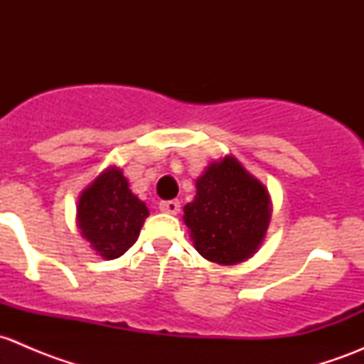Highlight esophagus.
<instances>
[{"label": "esophagus", "mask_w": 364, "mask_h": 364, "mask_svg": "<svg viewBox=\"0 0 364 364\" xmlns=\"http://www.w3.org/2000/svg\"><path fill=\"white\" fill-rule=\"evenodd\" d=\"M179 208H181L179 200H164V203H160V211L168 213V215H178Z\"/></svg>", "instance_id": "34e87169"}]
</instances>
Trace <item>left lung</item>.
Returning a JSON list of instances; mask_svg holds the SVG:
<instances>
[{
  "instance_id": "left-lung-1",
  "label": "left lung",
  "mask_w": 364,
  "mask_h": 364,
  "mask_svg": "<svg viewBox=\"0 0 364 364\" xmlns=\"http://www.w3.org/2000/svg\"><path fill=\"white\" fill-rule=\"evenodd\" d=\"M196 185V200L185 205L183 216L196 250L225 266L252 257L271 220L266 186L234 156L209 165Z\"/></svg>"
}]
</instances>
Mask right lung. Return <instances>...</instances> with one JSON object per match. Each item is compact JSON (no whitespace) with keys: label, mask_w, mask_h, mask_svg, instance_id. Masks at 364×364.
Here are the masks:
<instances>
[{"label":"right lung","mask_w":364,"mask_h":364,"mask_svg":"<svg viewBox=\"0 0 364 364\" xmlns=\"http://www.w3.org/2000/svg\"><path fill=\"white\" fill-rule=\"evenodd\" d=\"M149 211L128 188L119 168H107L82 192L77 205V225L104 259L123 255L137 241Z\"/></svg>","instance_id":"1"}]
</instances>
